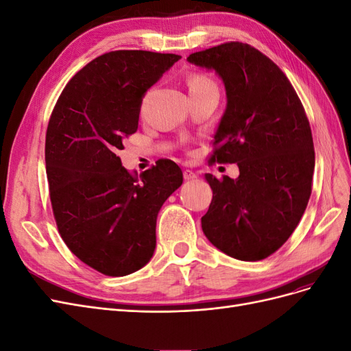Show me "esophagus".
Segmentation results:
<instances>
[{
    "label": "esophagus",
    "mask_w": 351,
    "mask_h": 351,
    "mask_svg": "<svg viewBox=\"0 0 351 351\" xmlns=\"http://www.w3.org/2000/svg\"><path fill=\"white\" fill-rule=\"evenodd\" d=\"M183 176H184V180H195V178H197V176L192 171V169H184V173H183Z\"/></svg>",
    "instance_id": "esophagus-1"
}]
</instances>
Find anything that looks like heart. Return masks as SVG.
<instances>
[{"label": "heart", "instance_id": "heart-1", "mask_svg": "<svg viewBox=\"0 0 351 351\" xmlns=\"http://www.w3.org/2000/svg\"><path fill=\"white\" fill-rule=\"evenodd\" d=\"M187 84H189V92H190V90H196V89L210 86V84H214V83H212V80L206 76V74L193 73L189 76Z\"/></svg>", "mask_w": 351, "mask_h": 351}]
</instances>
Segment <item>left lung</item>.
<instances>
[{"instance_id": "left-lung-1", "label": "left lung", "mask_w": 351, "mask_h": 351, "mask_svg": "<svg viewBox=\"0 0 351 351\" xmlns=\"http://www.w3.org/2000/svg\"><path fill=\"white\" fill-rule=\"evenodd\" d=\"M187 60L214 69L227 90L208 164H237L240 171L236 180L205 174L214 196L202 230L228 256L262 261L289 240L309 202V120L282 70L249 44L226 42Z\"/></svg>"}]
</instances>
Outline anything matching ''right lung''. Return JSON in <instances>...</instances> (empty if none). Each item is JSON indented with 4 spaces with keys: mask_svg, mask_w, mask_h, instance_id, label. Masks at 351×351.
<instances>
[{
    "mask_svg": "<svg viewBox=\"0 0 351 351\" xmlns=\"http://www.w3.org/2000/svg\"><path fill=\"white\" fill-rule=\"evenodd\" d=\"M180 56L120 49L79 70L52 110L45 137L49 199L71 253L108 277H124L151 261L156 217L183 183L171 159L141 176L119 151L137 132L142 98Z\"/></svg>",
    "mask_w": 351,
    "mask_h": 351,
    "instance_id": "obj_1",
    "label": "right lung"
}]
</instances>
